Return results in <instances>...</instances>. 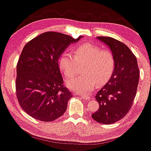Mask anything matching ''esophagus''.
I'll return each mask as SVG.
<instances>
[{"instance_id":"esophagus-1","label":"esophagus","mask_w":151,"mask_h":151,"mask_svg":"<svg viewBox=\"0 0 151 151\" xmlns=\"http://www.w3.org/2000/svg\"><path fill=\"white\" fill-rule=\"evenodd\" d=\"M81 98L83 99H84V100H90V99H91V96H88V95H87V94H81Z\"/></svg>"}]
</instances>
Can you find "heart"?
Instances as JSON below:
<instances>
[{
	"label": "heart",
	"mask_w": 151,
	"mask_h": 151,
	"mask_svg": "<svg viewBox=\"0 0 151 151\" xmlns=\"http://www.w3.org/2000/svg\"><path fill=\"white\" fill-rule=\"evenodd\" d=\"M77 63L86 64L82 71L85 76L68 80L66 84L70 90L84 93L92 91L96 83H106L112 77L115 65L110 50L101 49L91 43L78 46L74 50V56L64 52L59 58V69L66 78L75 75Z\"/></svg>",
	"instance_id": "obj_1"
}]
</instances>
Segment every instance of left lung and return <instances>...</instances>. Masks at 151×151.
<instances>
[{"mask_svg": "<svg viewBox=\"0 0 151 151\" xmlns=\"http://www.w3.org/2000/svg\"><path fill=\"white\" fill-rule=\"evenodd\" d=\"M96 38L111 50L115 65L109 81L96 94L99 108L92 114V117L99 123L111 124L124 117L131 108L137 89L139 70L137 58L127 45L111 37Z\"/></svg>", "mask_w": 151, "mask_h": 151, "instance_id": "left-lung-1", "label": "left lung"}]
</instances>
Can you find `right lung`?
I'll return each instance as SVG.
<instances>
[{
  "label": "right lung",
  "mask_w": 151,
  "mask_h": 151,
  "mask_svg": "<svg viewBox=\"0 0 151 151\" xmlns=\"http://www.w3.org/2000/svg\"><path fill=\"white\" fill-rule=\"evenodd\" d=\"M81 38L47 32L24 46L17 65L16 92L22 109L35 119L52 122L65 112L72 94L63 85L58 60Z\"/></svg>",
  "instance_id": "add662e5"
}]
</instances>
